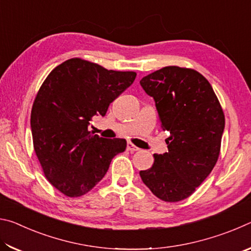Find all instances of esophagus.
<instances>
[{
  "instance_id": "34e87169",
  "label": "esophagus",
  "mask_w": 251,
  "mask_h": 251,
  "mask_svg": "<svg viewBox=\"0 0 251 251\" xmlns=\"http://www.w3.org/2000/svg\"><path fill=\"white\" fill-rule=\"evenodd\" d=\"M127 151H139V148L136 147L134 144L127 143Z\"/></svg>"
}]
</instances>
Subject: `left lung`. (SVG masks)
<instances>
[{"label": "left lung", "mask_w": 251, "mask_h": 251, "mask_svg": "<svg viewBox=\"0 0 251 251\" xmlns=\"http://www.w3.org/2000/svg\"><path fill=\"white\" fill-rule=\"evenodd\" d=\"M155 100L160 126L171 135L168 152L154 154V164L141 171L156 197L175 202L189 197L217 163L225 116L209 82L190 69L166 66L141 79Z\"/></svg>", "instance_id": "left-lung-1"}]
</instances>
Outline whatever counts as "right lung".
<instances>
[{
	"label": "right lung",
	"instance_id": "add662e5",
	"mask_svg": "<svg viewBox=\"0 0 251 251\" xmlns=\"http://www.w3.org/2000/svg\"><path fill=\"white\" fill-rule=\"evenodd\" d=\"M135 72L108 71L71 58L55 67L42 84L31 113L34 151L44 175L69 197L86 194L103 179L113 157L126 150L123 138L88 131L94 116L135 80Z\"/></svg>",
	"mask_w": 251,
	"mask_h": 251
}]
</instances>
